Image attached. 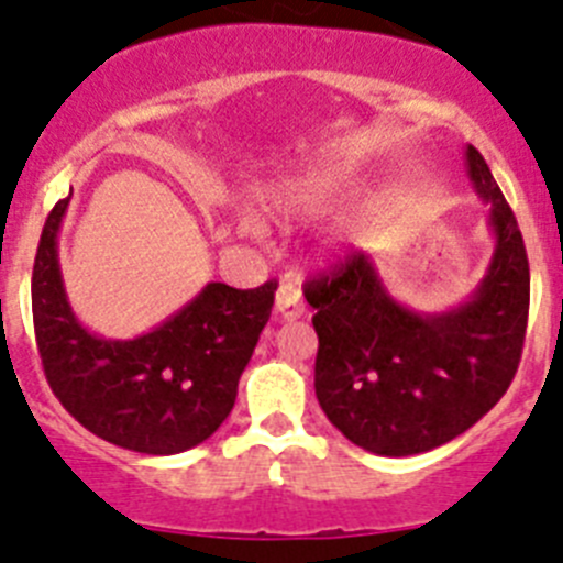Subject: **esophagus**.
Segmentation results:
<instances>
[{"mask_svg":"<svg viewBox=\"0 0 563 563\" xmlns=\"http://www.w3.org/2000/svg\"><path fill=\"white\" fill-rule=\"evenodd\" d=\"M302 311H306V306H302V291L297 283L286 280L280 283V288H277L275 294V313L280 319H297L302 317Z\"/></svg>","mask_w":563,"mask_h":563,"instance_id":"1","label":"esophagus"}]
</instances>
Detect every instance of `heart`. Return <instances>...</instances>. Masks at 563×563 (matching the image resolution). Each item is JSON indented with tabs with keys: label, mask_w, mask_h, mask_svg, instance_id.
Segmentation results:
<instances>
[{
	"label": "heart",
	"mask_w": 563,
	"mask_h": 563,
	"mask_svg": "<svg viewBox=\"0 0 563 563\" xmlns=\"http://www.w3.org/2000/svg\"><path fill=\"white\" fill-rule=\"evenodd\" d=\"M333 194H336V181H311V185L300 187V190L291 196V201L300 207H319L325 205V201H331ZM241 227H244L246 232H252V235L261 232V224H257L252 216H246V219L241 221Z\"/></svg>",
	"instance_id": "heart-1"
}]
</instances>
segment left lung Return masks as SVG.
<instances>
[{
	"mask_svg": "<svg viewBox=\"0 0 563 563\" xmlns=\"http://www.w3.org/2000/svg\"><path fill=\"white\" fill-rule=\"evenodd\" d=\"M488 201L494 257L474 297L443 313L393 300L364 252L306 283L319 336L313 389L333 427L384 457L449 443L494 407L516 376L528 331L530 266L519 224L483 154L465 148Z\"/></svg>",
	"mask_w": 563,
	"mask_h": 563,
	"instance_id": "obj_1",
	"label": "left lung"
}]
</instances>
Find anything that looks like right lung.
<instances>
[{
	"label": "right lung",
	"mask_w": 563,
	"mask_h": 563,
	"mask_svg": "<svg viewBox=\"0 0 563 563\" xmlns=\"http://www.w3.org/2000/svg\"><path fill=\"white\" fill-rule=\"evenodd\" d=\"M49 210L33 263V328L44 376L64 409L98 438L140 454H179L210 438L235 407L238 378L269 322L277 283H207L168 322L136 339L86 331L67 302Z\"/></svg>",
	"instance_id": "1"
}]
</instances>
